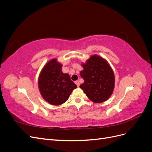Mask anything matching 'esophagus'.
I'll return each mask as SVG.
<instances>
[{
    "label": "esophagus",
    "instance_id": "34e87169",
    "mask_svg": "<svg viewBox=\"0 0 152 152\" xmlns=\"http://www.w3.org/2000/svg\"><path fill=\"white\" fill-rule=\"evenodd\" d=\"M75 84L77 86V87H79V86H80V83H79V81H78V80L75 81Z\"/></svg>",
    "mask_w": 152,
    "mask_h": 152
}]
</instances>
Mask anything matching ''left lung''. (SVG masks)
<instances>
[{
	"label": "left lung",
	"mask_w": 152,
	"mask_h": 152,
	"mask_svg": "<svg viewBox=\"0 0 152 152\" xmlns=\"http://www.w3.org/2000/svg\"><path fill=\"white\" fill-rule=\"evenodd\" d=\"M80 77L84 82L80 86L90 100L102 103L112 95L115 84L113 72L109 64L98 56H92L85 64Z\"/></svg>",
	"instance_id": "left-lung-1"
}]
</instances>
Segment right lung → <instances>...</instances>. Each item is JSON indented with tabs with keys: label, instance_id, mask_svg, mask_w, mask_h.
I'll return each instance as SVG.
<instances>
[{
	"label": "right lung",
	"instance_id": "1",
	"mask_svg": "<svg viewBox=\"0 0 152 152\" xmlns=\"http://www.w3.org/2000/svg\"><path fill=\"white\" fill-rule=\"evenodd\" d=\"M62 65L56 59L49 61L41 71L39 87L43 98L53 105H60L68 99L76 84L68 73L61 71Z\"/></svg>",
	"mask_w": 152,
	"mask_h": 152
}]
</instances>
